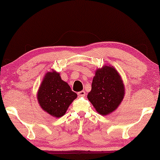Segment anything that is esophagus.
<instances>
[{
    "label": "esophagus",
    "instance_id": "1",
    "mask_svg": "<svg viewBox=\"0 0 160 160\" xmlns=\"http://www.w3.org/2000/svg\"><path fill=\"white\" fill-rule=\"evenodd\" d=\"M78 95L80 96V97H84L85 96V92L84 91H80L78 93Z\"/></svg>",
    "mask_w": 160,
    "mask_h": 160
}]
</instances>
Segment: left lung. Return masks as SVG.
Wrapping results in <instances>:
<instances>
[{
	"label": "left lung",
	"mask_w": 160,
	"mask_h": 160,
	"mask_svg": "<svg viewBox=\"0 0 160 160\" xmlns=\"http://www.w3.org/2000/svg\"><path fill=\"white\" fill-rule=\"evenodd\" d=\"M125 86L118 72L105 65L96 69L88 98L97 112L107 115L119 107L124 98Z\"/></svg>",
	"instance_id": "left-lung-1"
}]
</instances>
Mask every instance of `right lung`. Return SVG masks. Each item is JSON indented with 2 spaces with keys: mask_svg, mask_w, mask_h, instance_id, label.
<instances>
[{
  "mask_svg": "<svg viewBox=\"0 0 160 160\" xmlns=\"http://www.w3.org/2000/svg\"><path fill=\"white\" fill-rule=\"evenodd\" d=\"M77 96L68 83L62 80L60 74L54 70L45 75L37 94L42 109L57 118L66 113L69 106Z\"/></svg>",
  "mask_w": 160,
  "mask_h": 160,
  "instance_id": "add662e5",
  "label": "right lung"
}]
</instances>
